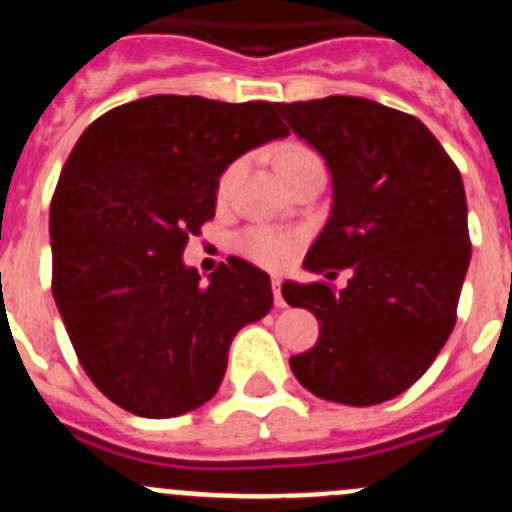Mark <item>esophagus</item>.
Wrapping results in <instances>:
<instances>
[{"instance_id":"obj_1","label":"esophagus","mask_w":512,"mask_h":512,"mask_svg":"<svg viewBox=\"0 0 512 512\" xmlns=\"http://www.w3.org/2000/svg\"><path fill=\"white\" fill-rule=\"evenodd\" d=\"M272 292H275V305L285 307V300H282V280H280V277H272Z\"/></svg>"}]
</instances>
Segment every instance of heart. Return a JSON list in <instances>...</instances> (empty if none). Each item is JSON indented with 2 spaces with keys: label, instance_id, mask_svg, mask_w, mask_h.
<instances>
[{
  "label": "heart",
  "instance_id": "b5f03b06",
  "mask_svg": "<svg viewBox=\"0 0 512 512\" xmlns=\"http://www.w3.org/2000/svg\"><path fill=\"white\" fill-rule=\"evenodd\" d=\"M322 165L320 157L310 150V147L300 145V142H287L277 150L275 157V170L280 175V180L295 175V172L305 170V167ZM237 170L240 165H230L225 170V175L220 177V195H227L232 180L237 177ZM237 247L245 257H250L252 262L262 267H270V270H282L292 262L297 252V237L290 235V232L275 230V227H250L240 235L237 240Z\"/></svg>",
  "mask_w": 512,
  "mask_h": 512
}]
</instances>
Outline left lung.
Returning <instances> with one entry per match:
<instances>
[{
	"label": "left lung",
	"mask_w": 512,
	"mask_h": 512,
	"mask_svg": "<svg viewBox=\"0 0 512 512\" xmlns=\"http://www.w3.org/2000/svg\"><path fill=\"white\" fill-rule=\"evenodd\" d=\"M320 152L332 210L305 257L310 272L350 267L345 290L285 282L287 305L320 322L315 347L290 357L302 388L332 403H385L418 382L455 327L470 262L460 172L413 114L332 94L275 104Z\"/></svg>",
	"instance_id": "1"
}]
</instances>
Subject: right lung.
<instances>
[{
    "label": "right lung",
    "instance_id": "1",
    "mask_svg": "<svg viewBox=\"0 0 512 512\" xmlns=\"http://www.w3.org/2000/svg\"><path fill=\"white\" fill-rule=\"evenodd\" d=\"M275 102L152 94L94 119L52 207V295L89 380L140 418H175L220 388L232 337L272 307L270 275L232 257L202 285L182 262L215 217L220 175L287 137Z\"/></svg>",
    "mask_w": 512,
    "mask_h": 512
}]
</instances>
